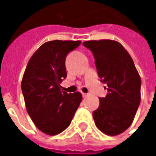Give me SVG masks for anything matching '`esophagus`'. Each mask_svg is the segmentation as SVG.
<instances>
[{
	"label": "esophagus",
	"instance_id": "esophagus-1",
	"mask_svg": "<svg viewBox=\"0 0 156 156\" xmlns=\"http://www.w3.org/2000/svg\"><path fill=\"white\" fill-rule=\"evenodd\" d=\"M82 94H83V98H85V97L88 96V94H85V93H82Z\"/></svg>",
	"mask_w": 156,
	"mask_h": 156
}]
</instances>
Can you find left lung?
Instances as JSON below:
<instances>
[{
	"mask_svg": "<svg viewBox=\"0 0 156 156\" xmlns=\"http://www.w3.org/2000/svg\"><path fill=\"white\" fill-rule=\"evenodd\" d=\"M83 44L93 53L97 73L108 86L93 112L96 127L105 134L115 136L127 130L140 104L141 78L126 49L111 40H89Z\"/></svg>",
	"mask_w": 156,
	"mask_h": 156,
	"instance_id": "1",
	"label": "left lung"
}]
</instances>
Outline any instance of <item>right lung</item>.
<instances>
[{
	"label": "right lung",
	"instance_id": "1",
	"mask_svg": "<svg viewBox=\"0 0 156 156\" xmlns=\"http://www.w3.org/2000/svg\"><path fill=\"white\" fill-rule=\"evenodd\" d=\"M81 41L52 40L40 46L29 59L22 79L25 105L33 122L47 135L62 133L71 123L82 94H67L60 83L67 78V54Z\"/></svg>",
	"mask_w": 156,
	"mask_h": 156
}]
</instances>
